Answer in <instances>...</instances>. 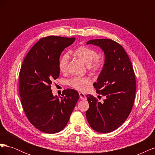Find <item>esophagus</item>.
Segmentation results:
<instances>
[{
	"label": "esophagus",
	"mask_w": 155,
	"mask_h": 155,
	"mask_svg": "<svg viewBox=\"0 0 155 155\" xmlns=\"http://www.w3.org/2000/svg\"><path fill=\"white\" fill-rule=\"evenodd\" d=\"M79 97H80V98H81V100H86L87 97H86V95L85 94L83 93V92H79Z\"/></svg>",
	"instance_id": "obj_1"
}]
</instances>
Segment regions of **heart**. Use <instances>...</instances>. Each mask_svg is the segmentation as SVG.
<instances>
[{"instance_id":"1","label":"heart","mask_w":155,"mask_h":155,"mask_svg":"<svg viewBox=\"0 0 155 155\" xmlns=\"http://www.w3.org/2000/svg\"><path fill=\"white\" fill-rule=\"evenodd\" d=\"M74 54L85 63L89 71L92 73L100 72L104 68L105 64V59L103 55H97L96 51L87 46H80L75 49ZM68 56L64 54L60 58L58 62V67L61 72L64 73L67 70ZM89 83V79L85 78L73 77L68 81V85L78 91H85Z\"/></svg>"}]
</instances>
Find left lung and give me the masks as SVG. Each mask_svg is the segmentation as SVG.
<instances>
[{
  "mask_svg": "<svg viewBox=\"0 0 155 155\" xmlns=\"http://www.w3.org/2000/svg\"><path fill=\"white\" fill-rule=\"evenodd\" d=\"M87 44L100 46L104 51L105 66L93 85L105 100L101 104L92 95H87L89 108L86 117L94 130L110 133L124 123L133 109L136 94L134 72L127 54L117 42L92 39Z\"/></svg>",
  "mask_w": 155,
  "mask_h": 155,
  "instance_id": "8db88e82",
  "label": "left lung"
}]
</instances>
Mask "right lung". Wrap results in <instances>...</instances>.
<instances>
[{
    "mask_svg": "<svg viewBox=\"0 0 155 155\" xmlns=\"http://www.w3.org/2000/svg\"><path fill=\"white\" fill-rule=\"evenodd\" d=\"M76 38L48 36L30 50L19 72L18 92L27 118L35 128L48 134L60 132L67 125L79 100L74 89L54 96L51 85L59 76L58 62L65 48Z\"/></svg>",
    "mask_w": 155,
    "mask_h": 155,
    "instance_id": "1",
    "label": "right lung"
}]
</instances>
